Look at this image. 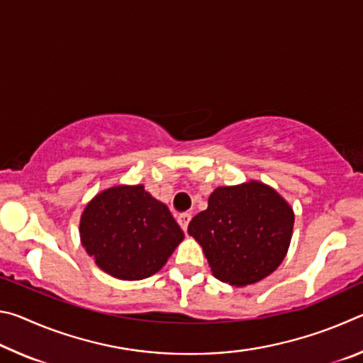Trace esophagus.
Masks as SVG:
<instances>
[{"label": "esophagus", "instance_id": "esophagus-1", "mask_svg": "<svg viewBox=\"0 0 363 363\" xmlns=\"http://www.w3.org/2000/svg\"><path fill=\"white\" fill-rule=\"evenodd\" d=\"M190 219H192V214H190V213H184V214H179V216H177V223H179V225L182 227V230H187Z\"/></svg>", "mask_w": 363, "mask_h": 363}]
</instances>
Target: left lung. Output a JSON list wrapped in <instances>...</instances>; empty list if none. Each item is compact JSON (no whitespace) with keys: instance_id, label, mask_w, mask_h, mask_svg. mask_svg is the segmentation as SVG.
<instances>
[{"instance_id":"left-lung-1","label":"left lung","mask_w":363,"mask_h":363,"mask_svg":"<svg viewBox=\"0 0 363 363\" xmlns=\"http://www.w3.org/2000/svg\"><path fill=\"white\" fill-rule=\"evenodd\" d=\"M294 213L272 187L250 181L218 187L189 224L218 280L245 286L266 279L286 256Z\"/></svg>"}]
</instances>
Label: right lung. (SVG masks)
<instances>
[{
  "label": "right lung",
  "instance_id": "right-lung-1",
  "mask_svg": "<svg viewBox=\"0 0 363 363\" xmlns=\"http://www.w3.org/2000/svg\"><path fill=\"white\" fill-rule=\"evenodd\" d=\"M86 253L120 280H143L158 272L184 232L168 206L144 186H115L97 194L79 220Z\"/></svg>",
  "mask_w": 363,
  "mask_h": 363
}]
</instances>
